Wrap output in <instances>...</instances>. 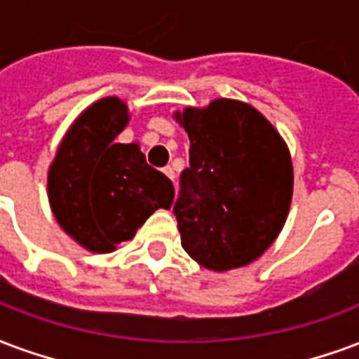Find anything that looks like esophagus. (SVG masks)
<instances>
[{
    "mask_svg": "<svg viewBox=\"0 0 359 359\" xmlns=\"http://www.w3.org/2000/svg\"><path fill=\"white\" fill-rule=\"evenodd\" d=\"M163 172H165L169 179L175 180V169H172V167H165V169H163Z\"/></svg>",
    "mask_w": 359,
    "mask_h": 359,
    "instance_id": "34e87169",
    "label": "esophagus"
}]
</instances>
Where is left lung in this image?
<instances>
[{
	"label": "left lung",
	"mask_w": 359,
	"mask_h": 359,
	"mask_svg": "<svg viewBox=\"0 0 359 359\" xmlns=\"http://www.w3.org/2000/svg\"><path fill=\"white\" fill-rule=\"evenodd\" d=\"M172 118L190 139V167L172 207L182 249L213 272L251 264L287 220L293 163L285 140L257 108L233 98Z\"/></svg>",
	"instance_id": "8db88e82"
}]
</instances>
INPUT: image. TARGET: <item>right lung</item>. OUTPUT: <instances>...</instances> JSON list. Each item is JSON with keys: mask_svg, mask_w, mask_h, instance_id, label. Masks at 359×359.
<instances>
[{"mask_svg": "<svg viewBox=\"0 0 359 359\" xmlns=\"http://www.w3.org/2000/svg\"><path fill=\"white\" fill-rule=\"evenodd\" d=\"M127 123L126 100L93 102L66 131L47 172L55 219L93 253H112L156 209H169L175 200L172 182L146 163L137 142H116Z\"/></svg>", "mask_w": 359, "mask_h": 359, "instance_id": "obj_1", "label": "right lung"}]
</instances>
